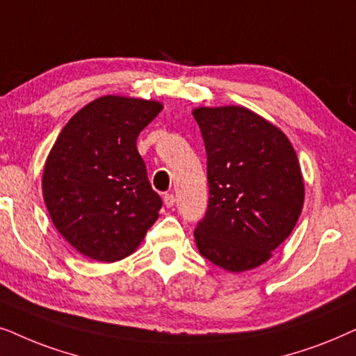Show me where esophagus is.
Here are the masks:
<instances>
[{"label": "esophagus", "instance_id": "1", "mask_svg": "<svg viewBox=\"0 0 356 356\" xmlns=\"http://www.w3.org/2000/svg\"><path fill=\"white\" fill-rule=\"evenodd\" d=\"M174 203H175V197L172 195V193H165V195H164V205L168 208H172Z\"/></svg>", "mask_w": 356, "mask_h": 356}]
</instances>
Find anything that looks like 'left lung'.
<instances>
[{
  "label": "left lung",
  "mask_w": 356,
  "mask_h": 356,
  "mask_svg": "<svg viewBox=\"0 0 356 356\" xmlns=\"http://www.w3.org/2000/svg\"><path fill=\"white\" fill-rule=\"evenodd\" d=\"M207 149L208 208L195 227L203 257L227 272L252 270L291 234L305 182L290 140L241 106L198 107Z\"/></svg>",
  "instance_id": "left-lung-1"
}]
</instances>
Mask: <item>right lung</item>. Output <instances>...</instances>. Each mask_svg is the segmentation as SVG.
I'll list each match as a JSON object with an SVG mask.
<instances>
[{"label":"right lung","instance_id":"1","mask_svg":"<svg viewBox=\"0 0 356 356\" xmlns=\"http://www.w3.org/2000/svg\"><path fill=\"white\" fill-rule=\"evenodd\" d=\"M163 104L104 96L78 111L45 161L42 192L56 231L79 254L117 262L134 254L158 220L136 138Z\"/></svg>","mask_w":356,"mask_h":356}]
</instances>
